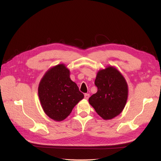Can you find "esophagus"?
Listing matches in <instances>:
<instances>
[{"mask_svg":"<svg viewBox=\"0 0 161 161\" xmlns=\"http://www.w3.org/2000/svg\"><path fill=\"white\" fill-rule=\"evenodd\" d=\"M89 97H90L89 94H88V93L85 94V99H88L89 98Z\"/></svg>","mask_w":161,"mask_h":161,"instance_id":"1","label":"esophagus"}]
</instances>
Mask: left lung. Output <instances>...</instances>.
I'll return each instance as SVG.
<instances>
[{
	"mask_svg": "<svg viewBox=\"0 0 161 161\" xmlns=\"http://www.w3.org/2000/svg\"><path fill=\"white\" fill-rule=\"evenodd\" d=\"M97 92L89 99L90 105L104 119H111L123 111L128 99V86L121 72L113 66L97 72Z\"/></svg>",
	"mask_w": 161,
	"mask_h": 161,
	"instance_id": "left-lung-1",
	"label": "left lung"
}]
</instances>
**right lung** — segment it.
<instances>
[{
	"label": "right lung",
	"mask_w": 161,
	"mask_h": 161,
	"mask_svg": "<svg viewBox=\"0 0 161 161\" xmlns=\"http://www.w3.org/2000/svg\"><path fill=\"white\" fill-rule=\"evenodd\" d=\"M38 95L45 114L57 121L66 119L84 98L64 64L53 66L45 73L39 84Z\"/></svg>",
	"instance_id": "right-lung-1"
}]
</instances>
